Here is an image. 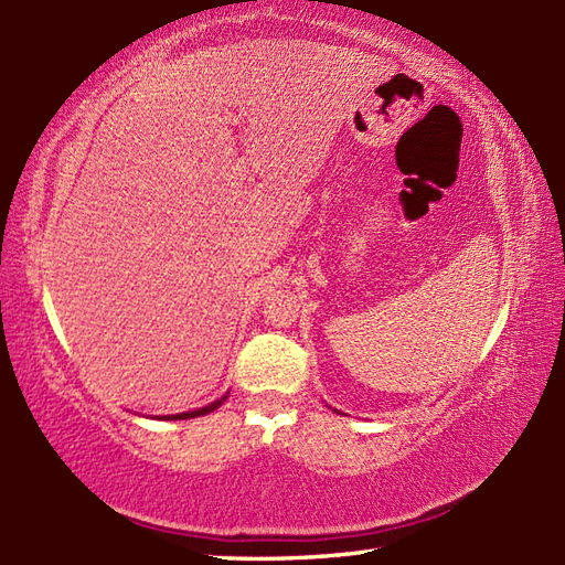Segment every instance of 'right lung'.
<instances>
[{"label": "right lung", "instance_id": "add662e5", "mask_svg": "<svg viewBox=\"0 0 565 565\" xmlns=\"http://www.w3.org/2000/svg\"><path fill=\"white\" fill-rule=\"evenodd\" d=\"M225 398H227V393H225V395H221L218 401H213V403H209V405L199 407V411H189V413H179V415H162L160 419H189V417H201V415H209V413H213V411H215V407H221Z\"/></svg>", "mask_w": 565, "mask_h": 565}]
</instances>
